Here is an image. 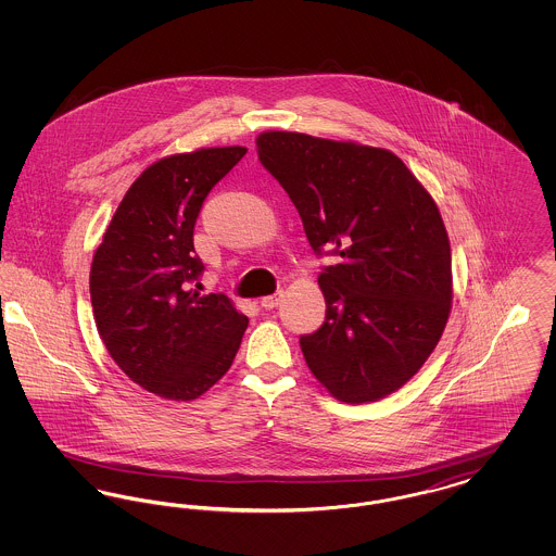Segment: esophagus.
Listing matches in <instances>:
<instances>
[{
    "mask_svg": "<svg viewBox=\"0 0 556 556\" xmlns=\"http://www.w3.org/2000/svg\"><path fill=\"white\" fill-rule=\"evenodd\" d=\"M281 298H283V291H275L273 295H266V298H263V300H261V306H263V308H266V311H270V308L279 306Z\"/></svg>",
    "mask_w": 556,
    "mask_h": 556,
    "instance_id": "esophagus-1",
    "label": "esophagus"
}]
</instances>
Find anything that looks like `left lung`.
<instances>
[{
    "label": "left lung",
    "instance_id": "1",
    "mask_svg": "<svg viewBox=\"0 0 556 556\" xmlns=\"http://www.w3.org/2000/svg\"><path fill=\"white\" fill-rule=\"evenodd\" d=\"M256 146L315 254L340 256L318 275L325 323L300 338L308 369L348 404L396 392L448 323L450 241L433 198L390 150L290 131Z\"/></svg>",
    "mask_w": 556,
    "mask_h": 556
}]
</instances>
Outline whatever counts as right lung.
Here are the masks:
<instances>
[{
	"mask_svg": "<svg viewBox=\"0 0 556 556\" xmlns=\"http://www.w3.org/2000/svg\"><path fill=\"white\" fill-rule=\"evenodd\" d=\"M245 152L204 148L148 166L93 254L89 291L100 338L125 375L156 396H202L238 354L248 317L225 293L200 295L191 283L204 270L195 218Z\"/></svg>",
	"mask_w": 556,
	"mask_h": 556,
	"instance_id": "right-lung-1",
	"label": "right lung"
}]
</instances>
